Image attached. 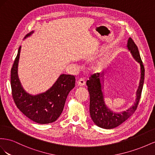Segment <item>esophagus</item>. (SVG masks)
Listing matches in <instances>:
<instances>
[{"label": "esophagus", "mask_w": 155, "mask_h": 155, "mask_svg": "<svg viewBox=\"0 0 155 155\" xmlns=\"http://www.w3.org/2000/svg\"><path fill=\"white\" fill-rule=\"evenodd\" d=\"M85 83H86V82H85V81L84 80L83 78H81V79H79V80L78 81V82H77V85L78 86H84L85 85Z\"/></svg>", "instance_id": "esophagus-1"}]
</instances>
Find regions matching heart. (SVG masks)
<instances>
[{"mask_svg": "<svg viewBox=\"0 0 155 155\" xmlns=\"http://www.w3.org/2000/svg\"><path fill=\"white\" fill-rule=\"evenodd\" d=\"M104 66V62L102 60H99L92 65L91 69L94 71H100L103 69Z\"/></svg>", "mask_w": 155, "mask_h": 155, "instance_id": "1", "label": "heart"}]
</instances>
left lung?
<instances>
[{
    "label": "left lung",
    "instance_id": "8db88e82",
    "mask_svg": "<svg viewBox=\"0 0 155 155\" xmlns=\"http://www.w3.org/2000/svg\"><path fill=\"white\" fill-rule=\"evenodd\" d=\"M127 48L134 60L140 64V79L139 86L136 92V100L134 104L125 111L113 112L109 108L104 101V72L91 75L86 82L87 90L90 94V113L91 119L95 124L105 129H111L120 125L129 118L136 111L143 89L144 82L145 69L141 60L138 48L132 39H128Z\"/></svg>",
    "mask_w": 155,
    "mask_h": 155
}]
</instances>
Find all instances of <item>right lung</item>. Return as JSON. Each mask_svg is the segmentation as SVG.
<instances>
[{
    "label": "right lung",
    "instance_id": "right-lung-1",
    "mask_svg": "<svg viewBox=\"0 0 155 155\" xmlns=\"http://www.w3.org/2000/svg\"><path fill=\"white\" fill-rule=\"evenodd\" d=\"M34 32V30L31 31L24 39ZM21 48L20 46L11 70V87L14 102L20 111L34 122L39 124L54 122L63 111L69 93L75 86V77L61 74L45 92L36 95L29 94L22 86L18 75Z\"/></svg>",
    "mask_w": 155,
    "mask_h": 155
}]
</instances>
